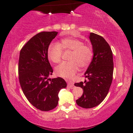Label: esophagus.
<instances>
[{"label": "esophagus", "mask_w": 133, "mask_h": 133, "mask_svg": "<svg viewBox=\"0 0 133 133\" xmlns=\"http://www.w3.org/2000/svg\"><path fill=\"white\" fill-rule=\"evenodd\" d=\"M68 87L71 89H72L73 88H74V85L72 83L69 82V83H68Z\"/></svg>", "instance_id": "obj_1"}]
</instances>
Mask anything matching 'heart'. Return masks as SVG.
<instances>
[{"label": "heart", "instance_id": "b5f03b06", "mask_svg": "<svg viewBox=\"0 0 133 133\" xmlns=\"http://www.w3.org/2000/svg\"><path fill=\"white\" fill-rule=\"evenodd\" d=\"M71 51L68 60L70 62L61 63L56 68L57 76L65 79H71L79 70L86 68L91 62L93 51L90 45L84 44L78 39L65 38L58 44L49 45L47 54L49 59L54 63L61 61L63 52Z\"/></svg>", "mask_w": 133, "mask_h": 133}]
</instances>
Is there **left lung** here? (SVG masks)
<instances>
[{
    "instance_id": "1",
    "label": "left lung",
    "mask_w": 133,
    "mask_h": 133,
    "mask_svg": "<svg viewBox=\"0 0 133 133\" xmlns=\"http://www.w3.org/2000/svg\"><path fill=\"white\" fill-rule=\"evenodd\" d=\"M90 39L94 56L84 76L88 81L74 83L83 89V94L76 103L84 108H91L99 105L107 94L111 85L114 64L112 52L104 38L91 32Z\"/></svg>"
}]
</instances>
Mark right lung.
I'll return each instance as SVG.
<instances>
[{"label": "right lung", "mask_w": 133, "mask_h": 133, "mask_svg": "<svg viewBox=\"0 0 133 133\" xmlns=\"http://www.w3.org/2000/svg\"><path fill=\"white\" fill-rule=\"evenodd\" d=\"M58 32L43 31L33 36L20 51L19 82L28 101L38 110L48 111L58 104L60 90L66 87L61 77L48 79L53 72L47 50Z\"/></svg>", "instance_id": "1"}]
</instances>
